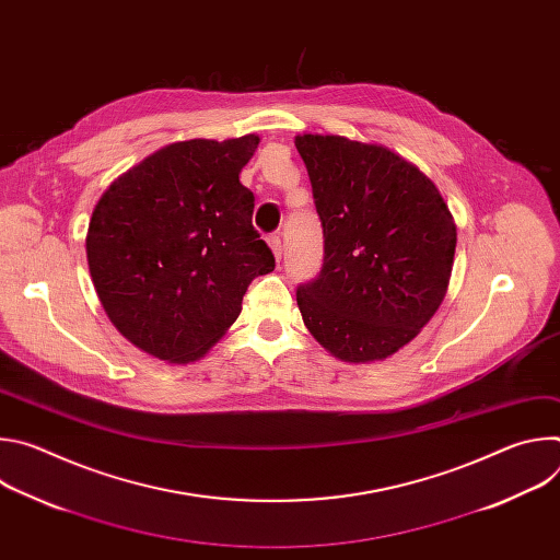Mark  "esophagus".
<instances>
[{
	"mask_svg": "<svg viewBox=\"0 0 560 560\" xmlns=\"http://www.w3.org/2000/svg\"><path fill=\"white\" fill-rule=\"evenodd\" d=\"M268 244H270V248H272V253H275V257H277V261H279V259H281V255H283L281 236H279V234H270V236H268Z\"/></svg>",
	"mask_w": 560,
	"mask_h": 560,
	"instance_id": "1",
	"label": "esophagus"
}]
</instances>
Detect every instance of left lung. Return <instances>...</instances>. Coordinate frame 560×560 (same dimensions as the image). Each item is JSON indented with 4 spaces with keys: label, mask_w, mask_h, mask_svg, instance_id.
Instances as JSON below:
<instances>
[{
    "label": "left lung",
    "mask_w": 560,
    "mask_h": 560,
    "mask_svg": "<svg viewBox=\"0 0 560 560\" xmlns=\"http://www.w3.org/2000/svg\"><path fill=\"white\" fill-rule=\"evenodd\" d=\"M324 266L299 285L310 335L348 363L392 357L439 310L454 264L456 225L439 188L401 154L339 135H296Z\"/></svg>",
    "instance_id": "obj_1"
}]
</instances>
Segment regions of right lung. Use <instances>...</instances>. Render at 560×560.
I'll return each mask as SVG.
<instances>
[{"instance_id": "obj_1", "label": "right lung", "mask_w": 560, "mask_h": 560, "mask_svg": "<svg viewBox=\"0 0 560 560\" xmlns=\"http://www.w3.org/2000/svg\"><path fill=\"white\" fill-rule=\"evenodd\" d=\"M257 135L177 141L115 179L97 201L86 255L113 326L168 363L201 359L236 322L275 255L253 225L238 173Z\"/></svg>"}]
</instances>
